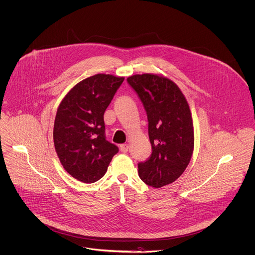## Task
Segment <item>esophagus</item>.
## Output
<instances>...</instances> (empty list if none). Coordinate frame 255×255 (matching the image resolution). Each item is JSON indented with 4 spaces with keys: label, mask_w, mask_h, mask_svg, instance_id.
Masks as SVG:
<instances>
[{
    "label": "esophagus",
    "mask_w": 255,
    "mask_h": 255,
    "mask_svg": "<svg viewBox=\"0 0 255 255\" xmlns=\"http://www.w3.org/2000/svg\"><path fill=\"white\" fill-rule=\"evenodd\" d=\"M128 149H129L128 144H122V145H120V151H121L122 153H126V152L128 151Z\"/></svg>",
    "instance_id": "esophagus-1"
}]
</instances>
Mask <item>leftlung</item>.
I'll return each mask as SVG.
<instances>
[{"instance_id":"1","label":"left lung","mask_w":255,"mask_h":255,"mask_svg":"<svg viewBox=\"0 0 255 255\" xmlns=\"http://www.w3.org/2000/svg\"><path fill=\"white\" fill-rule=\"evenodd\" d=\"M141 99L148 117L152 154L138 164L140 179L148 186L162 188L174 183L188 167L195 144L190 106L178 85L152 73L127 78Z\"/></svg>"}]
</instances>
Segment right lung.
Masks as SVG:
<instances>
[{"instance_id": "right-lung-1", "label": "right lung", "mask_w": 255, "mask_h": 255, "mask_svg": "<svg viewBox=\"0 0 255 255\" xmlns=\"http://www.w3.org/2000/svg\"><path fill=\"white\" fill-rule=\"evenodd\" d=\"M124 77L98 73L74 85L60 102L53 143L64 170L91 184L100 180L118 147L106 140L103 115Z\"/></svg>"}]
</instances>
